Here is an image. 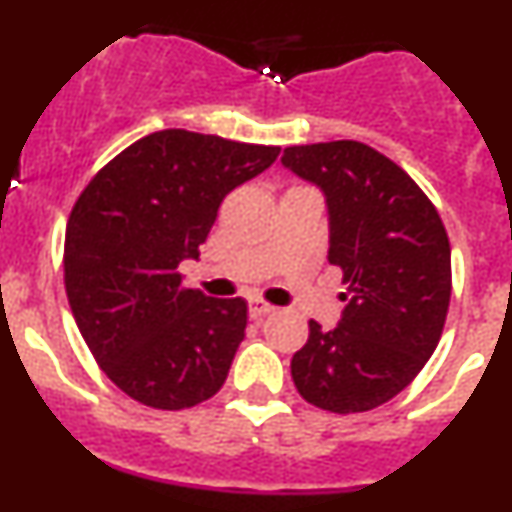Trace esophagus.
<instances>
[{
	"mask_svg": "<svg viewBox=\"0 0 512 512\" xmlns=\"http://www.w3.org/2000/svg\"><path fill=\"white\" fill-rule=\"evenodd\" d=\"M270 312H275V307H272V304H267L265 299H260V297L250 299V317L252 319H260Z\"/></svg>",
	"mask_w": 512,
	"mask_h": 512,
	"instance_id": "esophagus-1",
	"label": "esophagus"
}]
</instances>
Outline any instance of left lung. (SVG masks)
I'll return each mask as SVG.
<instances>
[{
  "instance_id": "1",
  "label": "left lung",
  "mask_w": 512,
  "mask_h": 512,
  "mask_svg": "<svg viewBox=\"0 0 512 512\" xmlns=\"http://www.w3.org/2000/svg\"><path fill=\"white\" fill-rule=\"evenodd\" d=\"M282 165L327 200L329 262L344 275L342 319L292 356L304 401L359 414L416 379L451 302V245L438 210L394 160L359 141L285 148Z\"/></svg>"
}]
</instances>
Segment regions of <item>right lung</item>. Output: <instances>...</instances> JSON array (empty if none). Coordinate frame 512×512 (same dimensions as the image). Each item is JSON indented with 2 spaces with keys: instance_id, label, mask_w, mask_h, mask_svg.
Instances as JSON below:
<instances>
[{
  "instance_id": "add662e5",
  "label": "right lung",
  "mask_w": 512,
  "mask_h": 512,
  "mask_svg": "<svg viewBox=\"0 0 512 512\" xmlns=\"http://www.w3.org/2000/svg\"><path fill=\"white\" fill-rule=\"evenodd\" d=\"M277 146L168 128L94 175L71 210L64 285L79 332L108 379L151 409H190L225 384L247 302L185 289L223 198L270 168Z\"/></svg>"
}]
</instances>
